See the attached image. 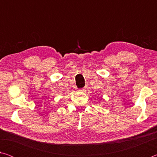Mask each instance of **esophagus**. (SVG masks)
Wrapping results in <instances>:
<instances>
[{
    "label": "esophagus",
    "mask_w": 157,
    "mask_h": 157,
    "mask_svg": "<svg viewBox=\"0 0 157 157\" xmlns=\"http://www.w3.org/2000/svg\"><path fill=\"white\" fill-rule=\"evenodd\" d=\"M84 91V89H82V90H79V91Z\"/></svg>",
    "instance_id": "obj_1"
}]
</instances>
